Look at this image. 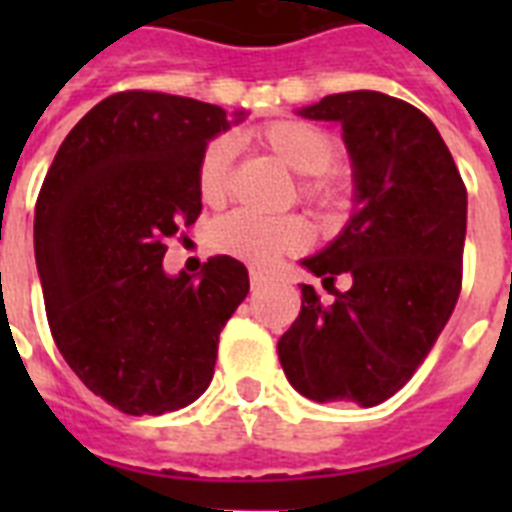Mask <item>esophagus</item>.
<instances>
[{
	"mask_svg": "<svg viewBox=\"0 0 512 512\" xmlns=\"http://www.w3.org/2000/svg\"><path fill=\"white\" fill-rule=\"evenodd\" d=\"M268 281H271V276H268V273L257 271V268H252V271H249V284H252V289L265 287Z\"/></svg>",
	"mask_w": 512,
	"mask_h": 512,
	"instance_id": "1",
	"label": "esophagus"
}]
</instances>
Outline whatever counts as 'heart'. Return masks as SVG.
<instances>
[{
	"mask_svg": "<svg viewBox=\"0 0 512 512\" xmlns=\"http://www.w3.org/2000/svg\"><path fill=\"white\" fill-rule=\"evenodd\" d=\"M257 140L279 159L287 170L305 177L303 196L321 209L342 204V185L329 167L337 159V140L324 127L305 119H279L257 130ZM233 140L215 138L204 148L196 167V185L201 199L217 204L225 199L231 183ZM311 241V228L303 217H260L239 209L220 217L209 228V244L215 252L239 257L252 265H271L281 255H295Z\"/></svg>",
	"mask_w": 512,
	"mask_h": 512,
	"instance_id": "obj_1",
	"label": "heart"
}]
</instances>
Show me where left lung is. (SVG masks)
Returning <instances> with one entry per match:
<instances>
[{"label": "left lung", "instance_id": "1", "mask_svg": "<svg viewBox=\"0 0 512 512\" xmlns=\"http://www.w3.org/2000/svg\"><path fill=\"white\" fill-rule=\"evenodd\" d=\"M297 114L340 122L353 170V212L316 255L319 276L281 335L279 361L311 401L377 406L401 390L444 332L462 287L468 191L436 124L385 92L327 95ZM345 272L348 293L334 289Z\"/></svg>", "mask_w": 512, "mask_h": 512}]
</instances>
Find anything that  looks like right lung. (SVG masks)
<instances>
[{
	"mask_svg": "<svg viewBox=\"0 0 512 512\" xmlns=\"http://www.w3.org/2000/svg\"><path fill=\"white\" fill-rule=\"evenodd\" d=\"M247 119L164 92H119L68 132L34 212V255L55 345L87 388L124 414L193 404L217 337L249 292L244 263L164 271V239L196 223V167Z\"/></svg>",
	"mask_w": 512,
	"mask_h": 512,
	"instance_id": "add662e5",
	"label": "right lung"
}]
</instances>
